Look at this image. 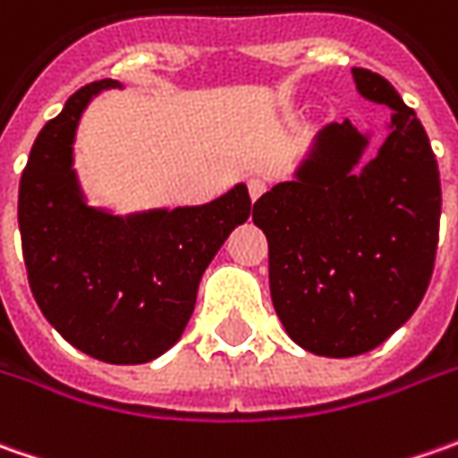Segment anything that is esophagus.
<instances>
[{
  "instance_id": "esophagus-1",
  "label": "esophagus",
  "mask_w": 458,
  "mask_h": 458,
  "mask_svg": "<svg viewBox=\"0 0 458 458\" xmlns=\"http://www.w3.org/2000/svg\"><path fill=\"white\" fill-rule=\"evenodd\" d=\"M247 188H250L252 201H257V199L267 191V181H265V178H259V175H252V178L247 181Z\"/></svg>"
}]
</instances>
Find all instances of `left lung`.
<instances>
[{"instance_id": "8db88e82", "label": "left lung", "mask_w": 458, "mask_h": 458, "mask_svg": "<svg viewBox=\"0 0 458 458\" xmlns=\"http://www.w3.org/2000/svg\"><path fill=\"white\" fill-rule=\"evenodd\" d=\"M367 101L390 106L369 145L349 119L316 134L295 178L259 196L252 219L270 244V295L288 336L318 357H357L405 324L431 283L441 181L428 134L393 83L352 68Z\"/></svg>"}]
</instances>
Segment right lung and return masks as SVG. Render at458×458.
<instances>
[{
	"label": "right lung",
	"instance_id": "1",
	"mask_svg": "<svg viewBox=\"0 0 458 458\" xmlns=\"http://www.w3.org/2000/svg\"><path fill=\"white\" fill-rule=\"evenodd\" d=\"M116 86H83L40 130L17 219L27 280L50 326L94 360L145 364L181 339L201 275L255 206L244 183L203 206L127 216L89 206L73 170L76 130L89 101Z\"/></svg>",
	"mask_w": 458,
	"mask_h": 458
}]
</instances>
